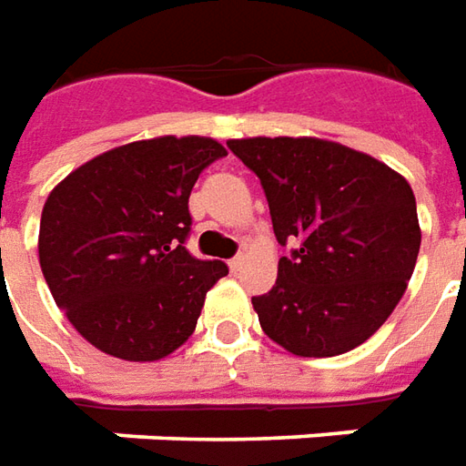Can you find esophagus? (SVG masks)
I'll use <instances>...</instances> for the list:
<instances>
[{
	"instance_id": "esophagus-1",
	"label": "esophagus",
	"mask_w": 466,
	"mask_h": 466,
	"mask_svg": "<svg viewBox=\"0 0 466 466\" xmlns=\"http://www.w3.org/2000/svg\"><path fill=\"white\" fill-rule=\"evenodd\" d=\"M240 266H243V256H236V258H230V261H228V268H230L233 274L240 271Z\"/></svg>"
}]
</instances>
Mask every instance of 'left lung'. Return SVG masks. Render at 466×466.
<instances>
[{
	"instance_id": "left-lung-1",
	"label": "left lung",
	"mask_w": 466,
	"mask_h": 466,
	"mask_svg": "<svg viewBox=\"0 0 466 466\" xmlns=\"http://www.w3.org/2000/svg\"><path fill=\"white\" fill-rule=\"evenodd\" d=\"M268 200L279 258L253 297L266 335L299 358H332L378 332L409 287L421 248L416 198L370 154L314 137L230 139Z\"/></svg>"
}]
</instances>
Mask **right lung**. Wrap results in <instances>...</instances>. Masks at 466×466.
Instances as JSON below:
<instances>
[{
    "label": "right lung",
    "instance_id": "1",
    "mask_svg": "<svg viewBox=\"0 0 466 466\" xmlns=\"http://www.w3.org/2000/svg\"><path fill=\"white\" fill-rule=\"evenodd\" d=\"M226 154L210 137L131 141L73 169L47 195L40 268L93 348L152 362L195 332L205 294L228 266L185 248L187 200L202 169Z\"/></svg>",
    "mask_w": 466,
    "mask_h": 466
}]
</instances>
